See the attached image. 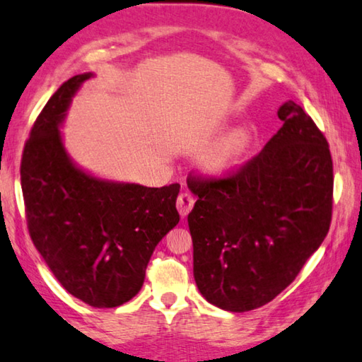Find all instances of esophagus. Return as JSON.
Instances as JSON below:
<instances>
[{"label":"esophagus","instance_id":"esophagus-1","mask_svg":"<svg viewBox=\"0 0 362 362\" xmlns=\"http://www.w3.org/2000/svg\"><path fill=\"white\" fill-rule=\"evenodd\" d=\"M194 204H195V200L189 192H181L180 195H177L176 208L182 218H186L187 214L191 213V210L194 208Z\"/></svg>","mask_w":362,"mask_h":362}]
</instances>
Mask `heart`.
I'll return each mask as SVG.
<instances>
[{
	"instance_id": "obj_1",
	"label": "heart",
	"mask_w": 362,
	"mask_h": 362,
	"mask_svg": "<svg viewBox=\"0 0 362 362\" xmlns=\"http://www.w3.org/2000/svg\"><path fill=\"white\" fill-rule=\"evenodd\" d=\"M246 136L243 132H233L214 149L208 157V167L213 170H224L243 154Z\"/></svg>"
}]
</instances>
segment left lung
Returning <instances> with one entry per match:
<instances>
[{"mask_svg": "<svg viewBox=\"0 0 362 362\" xmlns=\"http://www.w3.org/2000/svg\"><path fill=\"white\" fill-rule=\"evenodd\" d=\"M278 117L281 129L235 173L187 180L197 195L187 216L195 283L227 312L274 300L331 226L334 171L326 138L293 100Z\"/></svg>", "mask_w": 362, "mask_h": 362, "instance_id": "obj_1", "label": "left lung"}]
</instances>
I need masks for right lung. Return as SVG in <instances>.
<instances>
[{"instance_id":"add662e5","label":"right lung","mask_w":362,"mask_h":362,"mask_svg":"<svg viewBox=\"0 0 362 362\" xmlns=\"http://www.w3.org/2000/svg\"><path fill=\"white\" fill-rule=\"evenodd\" d=\"M92 73L59 87L31 127L21 182L30 237L69 294L97 308L129 302L144 281L157 243L180 223V185L106 181L76 167L60 125Z\"/></svg>"}]
</instances>
